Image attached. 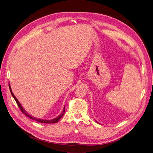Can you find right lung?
Here are the masks:
<instances>
[{
	"label": "right lung",
	"instance_id": "right-lung-1",
	"mask_svg": "<svg viewBox=\"0 0 153 153\" xmlns=\"http://www.w3.org/2000/svg\"><path fill=\"white\" fill-rule=\"evenodd\" d=\"M9 87H10V92H11V95L13 96V97L14 98V99L15 100V101H16V103L18 104V106H19V108H20V109L21 110V111L22 112L24 113L26 116H27V117H29V118H30L31 119H32V120H34V121H38V122H39V123H46V124H51V123H57L60 119H61V117L63 116L64 115V113H65V106H64V108H63V111H62V112L60 114L58 117H57L56 118H54V119H51V120H45V119H38V118H36V117H33V116H32V115H29V114H28L27 113L26 111L25 110V109L23 108V106L21 105V104L20 103V102L19 101H18V100H17V98H16L15 97V96L14 95V94L13 93V92H12V90H11V85H10V84H9Z\"/></svg>",
	"mask_w": 153,
	"mask_h": 153
}]
</instances>
